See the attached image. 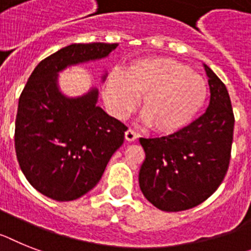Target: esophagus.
I'll return each instance as SVG.
<instances>
[{
  "instance_id": "1",
  "label": "esophagus",
  "mask_w": 251,
  "mask_h": 251,
  "mask_svg": "<svg viewBox=\"0 0 251 251\" xmlns=\"http://www.w3.org/2000/svg\"><path fill=\"white\" fill-rule=\"evenodd\" d=\"M125 139L127 140V142H134V140H136V139H138V134H136V132L131 129L126 130Z\"/></svg>"
}]
</instances>
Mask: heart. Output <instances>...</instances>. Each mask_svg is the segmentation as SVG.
Listing matches in <instances>:
<instances>
[{
    "instance_id": "1",
    "label": "heart",
    "mask_w": 251,
    "mask_h": 251,
    "mask_svg": "<svg viewBox=\"0 0 251 251\" xmlns=\"http://www.w3.org/2000/svg\"><path fill=\"white\" fill-rule=\"evenodd\" d=\"M142 96L143 120L161 134L186 127L201 112L208 97L207 81L187 65L168 57L131 61L121 73L104 80L103 98L116 119L127 117Z\"/></svg>"
}]
</instances>
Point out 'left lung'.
Returning a JSON list of instances; mask_svg holds the SVG:
<instances>
[{"label": "left lung", "instance_id": "1", "mask_svg": "<svg viewBox=\"0 0 251 251\" xmlns=\"http://www.w3.org/2000/svg\"><path fill=\"white\" fill-rule=\"evenodd\" d=\"M210 100L204 115L168 136L140 138L145 159L139 172L144 197L158 209L197 207L227 174L233 139L232 106L226 85L207 65Z\"/></svg>", "mask_w": 251, "mask_h": 251}]
</instances>
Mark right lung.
I'll return each instance as SVG.
<instances>
[{
  "label": "right lung",
  "mask_w": 251,
  "mask_h": 251,
  "mask_svg": "<svg viewBox=\"0 0 251 251\" xmlns=\"http://www.w3.org/2000/svg\"><path fill=\"white\" fill-rule=\"evenodd\" d=\"M117 46L79 43L61 48L38 64L20 94L16 158L31 186L53 201H75L92 190L127 130L97 106V89L77 98L65 97L57 74L71 65L107 57Z\"/></svg>",
  "instance_id": "add662e5"
}]
</instances>
